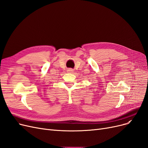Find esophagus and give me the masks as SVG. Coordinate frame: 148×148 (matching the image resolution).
<instances>
[{
    "mask_svg": "<svg viewBox=\"0 0 148 148\" xmlns=\"http://www.w3.org/2000/svg\"><path fill=\"white\" fill-rule=\"evenodd\" d=\"M67 71H68V73H73L74 72V69H73L72 68H69V69H68Z\"/></svg>",
    "mask_w": 148,
    "mask_h": 148,
    "instance_id": "1",
    "label": "esophagus"
}]
</instances>
